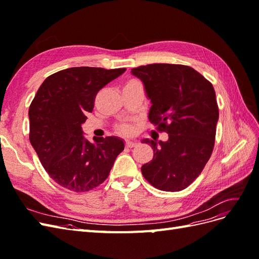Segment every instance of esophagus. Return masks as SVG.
<instances>
[{"mask_svg": "<svg viewBox=\"0 0 259 259\" xmlns=\"http://www.w3.org/2000/svg\"><path fill=\"white\" fill-rule=\"evenodd\" d=\"M137 145L136 140H126V147L127 148H133Z\"/></svg>", "mask_w": 259, "mask_h": 259, "instance_id": "34e87169", "label": "esophagus"}]
</instances>
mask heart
<instances>
[{
    "label": "heart",
    "instance_id": "obj_1",
    "mask_svg": "<svg viewBox=\"0 0 259 259\" xmlns=\"http://www.w3.org/2000/svg\"><path fill=\"white\" fill-rule=\"evenodd\" d=\"M121 131L124 132V133H130V132H132V127L130 126V125L124 124V125H122V126H121Z\"/></svg>",
    "mask_w": 259,
    "mask_h": 259
}]
</instances>
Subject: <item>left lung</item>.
Segmentation results:
<instances>
[{
  "mask_svg": "<svg viewBox=\"0 0 259 259\" xmlns=\"http://www.w3.org/2000/svg\"><path fill=\"white\" fill-rule=\"evenodd\" d=\"M151 101L148 117L168 134L166 142L144 139L153 159L142 166L144 177L163 191L185 189L197 178L213 152L218 121L216 94L191 67L152 64L132 69Z\"/></svg>",
  "mask_w": 259,
  "mask_h": 259,
  "instance_id": "obj_1",
  "label": "left lung"
}]
</instances>
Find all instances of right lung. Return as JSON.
Returning <instances> with one entry per match:
<instances>
[{
  "mask_svg": "<svg viewBox=\"0 0 259 259\" xmlns=\"http://www.w3.org/2000/svg\"><path fill=\"white\" fill-rule=\"evenodd\" d=\"M125 70H61L46 77L30 105V143L49 175L68 190L84 192L103 184L124 150L123 139L116 136L90 142L82 124L97 93Z\"/></svg>",
  "mask_w": 259,
  "mask_h": 259,
  "instance_id": "obj_1",
  "label": "right lung"
}]
</instances>
